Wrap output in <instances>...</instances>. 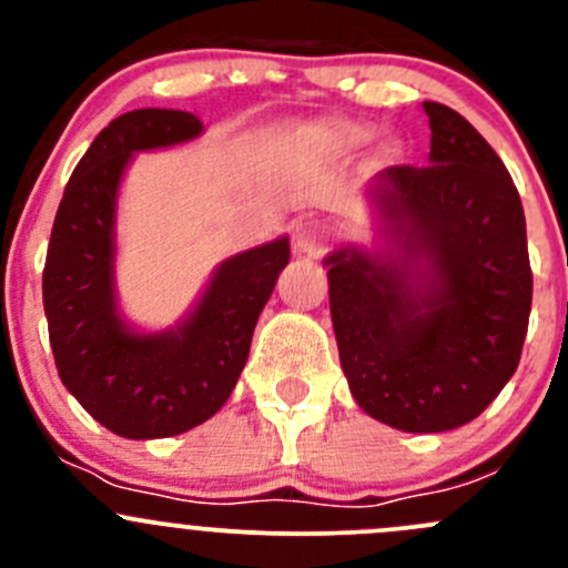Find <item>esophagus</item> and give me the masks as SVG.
<instances>
[{
  "instance_id": "1",
  "label": "esophagus",
  "mask_w": 568,
  "mask_h": 568,
  "mask_svg": "<svg viewBox=\"0 0 568 568\" xmlns=\"http://www.w3.org/2000/svg\"><path fill=\"white\" fill-rule=\"evenodd\" d=\"M326 244H329V227H326L321 220H305L296 225L294 247L300 255L316 257L326 250Z\"/></svg>"
}]
</instances>
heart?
<instances>
[{
	"mask_svg": "<svg viewBox=\"0 0 568 568\" xmlns=\"http://www.w3.org/2000/svg\"><path fill=\"white\" fill-rule=\"evenodd\" d=\"M329 134H332V140L337 142V145L359 148V145H365V142L371 140V134H374V131H371L368 125H359V123H332ZM398 151H400V148L395 145L393 140L382 142V148H379V153L385 159H395V156H398Z\"/></svg>",
	"mask_w": 568,
	"mask_h": 568,
	"instance_id": "b5f03b06",
	"label": "heart"
}]
</instances>
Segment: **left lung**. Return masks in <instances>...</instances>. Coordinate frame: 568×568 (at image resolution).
<instances>
[{
    "mask_svg": "<svg viewBox=\"0 0 568 568\" xmlns=\"http://www.w3.org/2000/svg\"><path fill=\"white\" fill-rule=\"evenodd\" d=\"M432 168L382 170L365 192L376 244L324 257L348 390L398 432L475 420L506 387L528 335L532 274L517 186L489 142L423 104Z\"/></svg>",
    "mask_w": 568,
    "mask_h": 568,
    "instance_id": "1",
    "label": "left lung"
}]
</instances>
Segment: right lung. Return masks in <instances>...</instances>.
I'll use <instances>...</instances> for the list:
<instances>
[{"label":"right lung","instance_id":"1","mask_svg":"<svg viewBox=\"0 0 568 568\" xmlns=\"http://www.w3.org/2000/svg\"><path fill=\"white\" fill-rule=\"evenodd\" d=\"M203 120L134 109L101 131L73 170L51 227L43 311L68 393L112 434L162 439L214 417L231 398L257 316L288 266V236L225 257L175 326L145 332L120 313L118 194L134 153L192 142Z\"/></svg>","mask_w":568,"mask_h":568}]
</instances>
